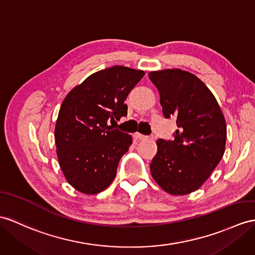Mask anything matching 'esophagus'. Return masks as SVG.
Listing matches in <instances>:
<instances>
[{"label": "esophagus", "mask_w": 255, "mask_h": 255, "mask_svg": "<svg viewBox=\"0 0 255 255\" xmlns=\"http://www.w3.org/2000/svg\"><path fill=\"white\" fill-rule=\"evenodd\" d=\"M134 137L136 139H139V140H144V139H152V137H150V136H146V135H142L140 133H135L134 134Z\"/></svg>", "instance_id": "obj_1"}]
</instances>
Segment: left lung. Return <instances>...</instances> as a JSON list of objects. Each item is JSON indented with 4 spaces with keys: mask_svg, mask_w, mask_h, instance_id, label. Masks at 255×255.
<instances>
[{
    "mask_svg": "<svg viewBox=\"0 0 255 255\" xmlns=\"http://www.w3.org/2000/svg\"><path fill=\"white\" fill-rule=\"evenodd\" d=\"M164 118H176L172 140L158 139L150 171L171 195H187L210 177L225 151L226 123L214 95L195 74L181 69L152 71Z\"/></svg>",
    "mask_w": 255,
    "mask_h": 255,
    "instance_id": "8db88e82",
    "label": "left lung"
}]
</instances>
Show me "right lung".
I'll list each match as a JSON object with an SVG mask.
<instances>
[{
	"instance_id": "1",
	"label": "right lung",
	"mask_w": 255,
	"mask_h": 255,
	"mask_svg": "<svg viewBox=\"0 0 255 255\" xmlns=\"http://www.w3.org/2000/svg\"><path fill=\"white\" fill-rule=\"evenodd\" d=\"M142 70L114 66L91 74L69 92L55 127L60 169L72 187L86 195L106 189L116 177L132 136L108 126L127 116L128 93Z\"/></svg>"
}]
</instances>
